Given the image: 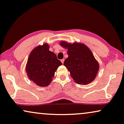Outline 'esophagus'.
<instances>
[{
    "instance_id": "obj_1",
    "label": "esophagus",
    "mask_w": 124,
    "mask_h": 124,
    "mask_svg": "<svg viewBox=\"0 0 124 124\" xmlns=\"http://www.w3.org/2000/svg\"><path fill=\"white\" fill-rule=\"evenodd\" d=\"M61 62L62 63H63H63H64V59H62V60H61Z\"/></svg>"
}]
</instances>
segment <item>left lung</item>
<instances>
[{"label": "left lung", "mask_w": 124, "mask_h": 124, "mask_svg": "<svg viewBox=\"0 0 124 124\" xmlns=\"http://www.w3.org/2000/svg\"><path fill=\"white\" fill-rule=\"evenodd\" d=\"M60 44L68 50V57L63 64L70 71L74 81L78 84L87 85L95 80L99 70V63L89 48L77 42L71 44L61 41Z\"/></svg>", "instance_id": "1"}]
</instances>
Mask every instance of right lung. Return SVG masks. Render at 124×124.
I'll use <instances>...</instances> for the list:
<instances>
[{
    "instance_id": "obj_1",
    "label": "right lung",
    "mask_w": 124,
    "mask_h": 124,
    "mask_svg": "<svg viewBox=\"0 0 124 124\" xmlns=\"http://www.w3.org/2000/svg\"><path fill=\"white\" fill-rule=\"evenodd\" d=\"M49 49L47 43L36 47L29 54L25 66L27 76L40 87L48 86L57 68L62 64Z\"/></svg>"
}]
</instances>
